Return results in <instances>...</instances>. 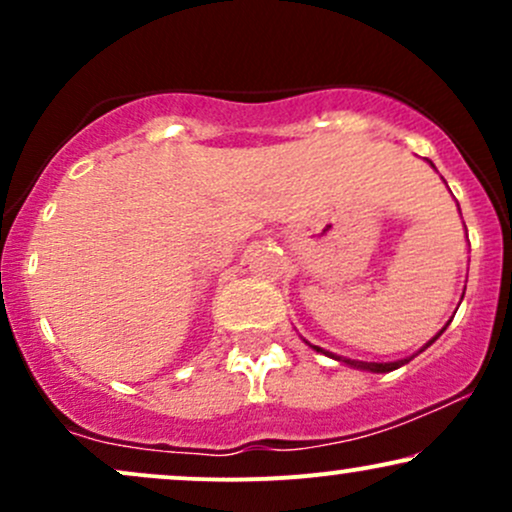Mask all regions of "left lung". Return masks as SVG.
Wrapping results in <instances>:
<instances>
[{
    "label": "left lung",
    "instance_id": "8db88e82",
    "mask_svg": "<svg viewBox=\"0 0 512 512\" xmlns=\"http://www.w3.org/2000/svg\"><path fill=\"white\" fill-rule=\"evenodd\" d=\"M431 166H433V163H431ZM450 322H452V320H450ZM450 322H448V325H450ZM448 325H445V327H448ZM445 327H443V330H440V332L436 334V337H433L431 342H428L421 351H426L428 346H431L433 342H436V339L440 337V334L445 332ZM305 344H308V342H305ZM310 346H313L315 351H320V354H325V356H330V358H337V361L346 363V366H351V368H361V370H370V373H390V370H397L399 366H404V363H409L411 358H414V356H411V358H404V361H392V363H368V361H354V358H342V356H337V354H330V351L320 349V346H315V344H310ZM421 351H419V354H421Z\"/></svg>",
    "mask_w": 512,
    "mask_h": 512
}]
</instances>
